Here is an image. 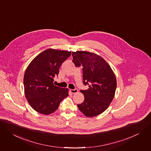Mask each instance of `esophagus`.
I'll list each match as a JSON object with an SVG mask.
<instances>
[{"label": "esophagus", "mask_w": 151, "mask_h": 151, "mask_svg": "<svg viewBox=\"0 0 151 151\" xmlns=\"http://www.w3.org/2000/svg\"><path fill=\"white\" fill-rule=\"evenodd\" d=\"M70 91L71 92V93H72V94H75V93H76L77 92H78V89H74V90H73V89H70Z\"/></svg>", "instance_id": "esophagus-1"}]
</instances>
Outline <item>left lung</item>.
<instances>
[{
	"mask_svg": "<svg viewBox=\"0 0 151 151\" xmlns=\"http://www.w3.org/2000/svg\"><path fill=\"white\" fill-rule=\"evenodd\" d=\"M75 66H83V84L88 90H81L84 101L78 104L79 110L86 116L92 117L105 111L112 102L117 82L111 68L101 57L86 51L72 52Z\"/></svg>",
	"mask_w": 151,
	"mask_h": 151,
	"instance_id": "obj_1",
	"label": "left lung"
}]
</instances>
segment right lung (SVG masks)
<instances>
[{
  "instance_id": "1",
  "label": "right lung",
  "mask_w": 151,
  "mask_h": 151,
  "mask_svg": "<svg viewBox=\"0 0 151 151\" xmlns=\"http://www.w3.org/2000/svg\"><path fill=\"white\" fill-rule=\"evenodd\" d=\"M71 52L48 49L30 63L24 75L25 97L31 107L39 113L49 115L55 111L60 102L68 96V88L53 85L62 63Z\"/></svg>"
}]
</instances>
